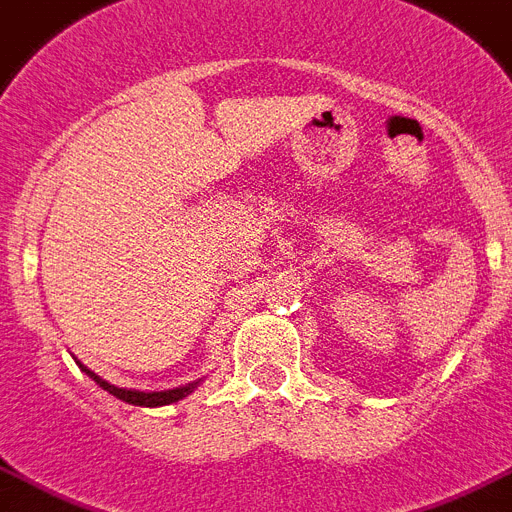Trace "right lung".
Here are the masks:
<instances>
[{"mask_svg":"<svg viewBox=\"0 0 512 512\" xmlns=\"http://www.w3.org/2000/svg\"><path fill=\"white\" fill-rule=\"evenodd\" d=\"M80 369L86 371L88 377L94 379L96 384H99L101 390H107L109 395H114L117 400H122V403H130V405H143V408H156V405H170V403H177V400L188 398L190 392L196 390L198 382H190V384H183V387H172V390H162V392H141V390H125V387H114V384H109L107 379H101L99 374H94L91 369H86L83 363H78Z\"/></svg>","mask_w":512,"mask_h":512,"instance_id":"1","label":"right lung"}]
</instances>
